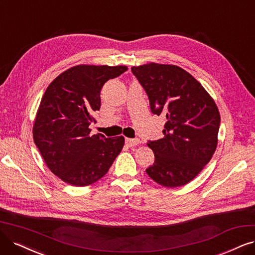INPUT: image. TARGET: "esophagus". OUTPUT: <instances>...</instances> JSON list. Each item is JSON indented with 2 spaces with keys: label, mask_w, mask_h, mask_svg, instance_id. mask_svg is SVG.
Listing matches in <instances>:
<instances>
[{
  "label": "esophagus",
  "mask_w": 255,
  "mask_h": 255,
  "mask_svg": "<svg viewBox=\"0 0 255 255\" xmlns=\"http://www.w3.org/2000/svg\"><path fill=\"white\" fill-rule=\"evenodd\" d=\"M125 143L128 147H133V146H136L137 144H139V139L138 138H126Z\"/></svg>",
  "instance_id": "esophagus-1"
}]
</instances>
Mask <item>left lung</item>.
Returning a JSON list of instances; mask_svg holds the SVG:
<instances>
[{"mask_svg": "<svg viewBox=\"0 0 255 255\" xmlns=\"http://www.w3.org/2000/svg\"><path fill=\"white\" fill-rule=\"evenodd\" d=\"M131 71L145 89L151 112L166 119L163 138L147 144L154 163L146 172L164 187L184 186L209 163L218 146V106L201 83L178 66L148 63Z\"/></svg>", "mask_w": 255, "mask_h": 255, "instance_id": "1", "label": "left lung"}]
</instances>
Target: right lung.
Listing matches in <instances>:
<instances>
[{"mask_svg": "<svg viewBox=\"0 0 255 255\" xmlns=\"http://www.w3.org/2000/svg\"><path fill=\"white\" fill-rule=\"evenodd\" d=\"M126 66L78 65L56 77L41 100L33 140L50 171L65 183L88 186L105 175L125 143L124 136L90 135L101 107V89Z\"/></svg>", "mask_w": 255, "mask_h": 255, "instance_id": "obj_1", "label": "right lung"}]
</instances>
